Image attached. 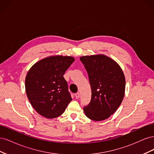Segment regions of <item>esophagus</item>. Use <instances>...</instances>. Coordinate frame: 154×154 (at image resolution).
I'll use <instances>...</instances> for the list:
<instances>
[{
	"label": "esophagus",
	"mask_w": 154,
	"mask_h": 154,
	"mask_svg": "<svg viewBox=\"0 0 154 154\" xmlns=\"http://www.w3.org/2000/svg\"><path fill=\"white\" fill-rule=\"evenodd\" d=\"M74 96H75V97L76 99H78L79 97H80V94H79V93H76L75 95H74Z\"/></svg>",
	"instance_id": "34e87169"
}]
</instances>
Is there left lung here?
Instances as JSON below:
<instances>
[{"label":"left lung","instance_id":"left-lung-1","mask_svg":"<svg viewBox=\"0 0 154 154\" xmlns=\"http://www.w3.org/2000/svg\"><path fill=\"white\" fill-rule=\"evenodd\" d=\"M88 73L91 100L83 110L87 118L99 122L109 118L118 109L125 95V78L114 60L103 54L80 58Z\"/></svg>","mask_w":154,"mask_h":154}]
</instances>
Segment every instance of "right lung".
Returning <instances> with one entry per match:
<instances>
[{
  "label": "right lung",
  "instance_id": "right-lung-1",
  "mask_svg": "<svg viewBox=\"0 0 154 154\" xmlns=\"http://www.w3.org/2000/svg\"><path fill=\"white\" fill-rule=\"evenodd\" d=\"M74 61L72 57L51 56L29 70L25 81L26 94L41 116L49 119L58 117L72 100L63 76Z\"/></svg>",
  "mask_w": 154,
  "mask_h": 154
}]
</instances>
